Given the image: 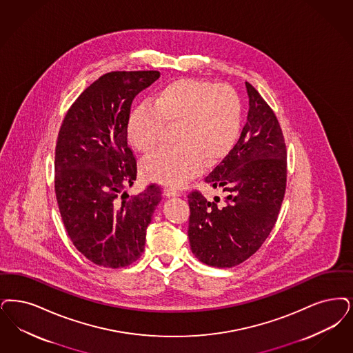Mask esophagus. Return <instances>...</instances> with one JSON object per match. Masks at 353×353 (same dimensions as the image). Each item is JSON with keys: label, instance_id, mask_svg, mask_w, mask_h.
Listing matches in <instances>:
<instances>
[{"label": "esophagus", "instance_id": "obj_1", "mask_svg": "<svg viewBox=\"0 0 353 353\" xmlns=\"http://www.w3.org/2000/svg\"><path fill=\"white\" fill-rule=\"evenodd\" d=\"M181 193L176 189H172V188H164V196L165 197H179Z\"/></svg>", "mask_w": 353, "mask_h": 353}]
</instances>
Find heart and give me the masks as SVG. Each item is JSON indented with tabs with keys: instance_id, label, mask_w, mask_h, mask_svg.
Wrapping results in <instances>:
<instances>
[{
	"instance_id": "obj_1",
	"label": "heart",
	"mask_w": 353,
	"mask_h": 353,
	"mask_svg": "<svg viewBox=\"0 0 353 353\" xmlns=\"http://www.w3.org/2000/svg\"><path fill=\"white\" fill-rule=\"evenodd\" d=\"M241 119V101L232 88L177 79L131 112L127 137L135 150L147 155L163 141L164 126H177V145L145 159L141 173L150 181L180 186L205 164L212 167L230 155L239 139Z\"/></svg>"
}]
</instances>
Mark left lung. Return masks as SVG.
Returning a JSON list of instances; mask_svg holds the SVG:
<instances>
[{
    "instance_id": "1",
    "label": "left lung",
    "mask_w": 353,
    "mask_h": 353,
    "mask_svg": "<svg viewBox=\"0 0 353 353\" xmlns=\"http://www.w3.org/2000/svg\"><path fill=\"white\" fill-rule=\"evenodd\" d=\"M250 110L239 141L205 179L219 197L208 201L198 190L188 196L190 250L203 264L239 265L263 245L277 221L286 189V145L268 103L245 83Z\"/></svg>"
}]
</instances>
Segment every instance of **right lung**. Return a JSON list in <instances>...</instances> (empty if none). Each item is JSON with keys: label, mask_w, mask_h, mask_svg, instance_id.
Returning <instances> with one entry per match:
<instances>
[{"label": "right lung", "mask_w": 353, "mask_h": 353, "mask_svg": "<svg viewBox=\"0 0 353 353\" xmlns=\"http://www.w3.org/2000/svg\"><path fill=\"white\" fill-rule=\"evenodd\" d=\"M160 77L157 71H115L101 76L72 103L57 135L55 193L73 245L105 268H123L144 251L161 190L147 186L128 198L137 160L127 145V119L138 93Z\"/></svg>", "instance_id": "obj_1"}]
</instances>
